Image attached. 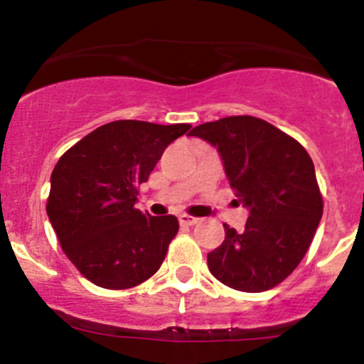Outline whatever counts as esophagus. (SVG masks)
Masks as SVG:
<instances>
[{"label":"esophagus","mask_w":364,"mask_h":364,"mask_svg":"<svg viewBox=\"0 0 364 364\" xmlns=\"http://www.w3.org/2000/svg\"><path fill=\"white\" fill-rule=\"evenodd\" d=\"M178 222H180V224H182V226H195V224H197V222H198V218L189 217V215H180Z\"/></svg>","instance_id":"1"}]
</instances>
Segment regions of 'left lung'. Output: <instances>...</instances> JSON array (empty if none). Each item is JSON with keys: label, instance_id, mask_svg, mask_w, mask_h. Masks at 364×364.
Wrapping results in <instances>:
<instances>
[{"label": "left lung", "instance_id": "left-lung-1", "mask_svg": "<svg viewBox=\"0 0 364 364\" xmlns=\"http://www.w3.org/2000/svg\"><path fill=\"white\" fill-rule=\"evenodd\" d=\"M220 154L224 173L250 211L244 231L224 224V242L208 253V268L233 290L259 294L284 281L306 255L323 217V198L306 149L255 117L197 125Z\"/></svg>", "mask_w": 364, "mask_h": 364}]
</instances>
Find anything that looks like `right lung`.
Returning <instances> with one entry per match:
<instances>
[{
  "label": "right lung",
  "mask_w": 364,
  "mask_h": 364,
  "mask_svg": "<svg viewBox=\"0 0 364 364\" xmlns=\"http://www.w3.org/2000/svg\"><path fill=\"white\" fill-rule=\"evenodd\" d=\"M189 127L117 120L83 136L58 160L47 215L65 255L92 284L125 290L162 266L178 220L136 210L138 186Z\"/></svg>",
  "instance_id": "obj_1"
}]
</instances>
